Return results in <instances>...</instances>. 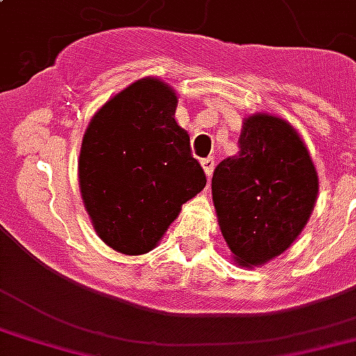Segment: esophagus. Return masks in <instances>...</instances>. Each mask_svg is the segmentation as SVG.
I'll list each match as a JSON object with an SVG mask.
<instances>
[{"instance_id":"obj_1","label":"esophagus","mask_w":356,"mask_h":356,"mask_svg":"<svg viewBox=\"0 0 356 356\" xmlns=\"http://www.w3.org/2000/svg\"><path fill=\"white\" fill-rule=\"evenodd\" d=\"M202 166L203 170H205V173H207V177L211 179V175H213L214 172V159H211V156H209V159H203Z\"/></svg>"}]
</instances>
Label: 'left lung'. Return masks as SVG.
<instances>
[{"mask_svg": "<svg viewBox=\"0 0 356 356\" xmlns=\"http://www.w3.org/2000/svg\"><path fill=\"white\" fill-rule=\"evenodd\" d=\"M238 147L216 166L211 188L233 259L256 267L284 254L300 235L319 184L302 138L284 119L246 118Z\"/></svg>", "mask_w": 356, "mask_h": 356, "instance_id": "1", "label": "left lung"}]
</instances>
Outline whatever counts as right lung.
I'll list each match as a JSON object with an SVG mask.
<instances>
[{"label": "right lung", "mask_w": 356, "mask_h": 356, "mask_svg": "<svg viewBox=\"0 0 356 356\" xmlns=\"http://www.w3.org/2000/svg\"><path fill=\"white\" fill-rule=\"evenodd\" d=\"M175 108L168 83L142 78L95 113L81 140L86 211L97 235L127 256L153 250L183 203L207 183Z\"/></svg>", "instance_id": "add662e5"}]
</instances>
